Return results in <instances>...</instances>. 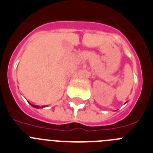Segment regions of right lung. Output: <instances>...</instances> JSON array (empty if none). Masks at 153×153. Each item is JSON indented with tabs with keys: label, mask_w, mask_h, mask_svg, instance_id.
<instances>
[{
	"label": "right lung",
	"mask_w": 153,
	"mask_h": 153,
	"mask_svg": "<svg viewBox=\"0 0 153 153\" xmlns=\"http://www.w3.org/2000/svg\"><path fill=\"white\" fill-rule=\"evenodd\" d=\"M29 103H30V102H29ZM30 105H31V106H32V107H34V108H40V107H39V106H38V105H34L30 104Z\"/></svg>",
	"instance_id": "add662e5"
}]
</instances>
